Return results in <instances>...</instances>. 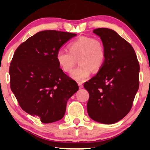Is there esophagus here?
Returning a JSON list of instances; mask_svg holds the SVG:
<instances>
[{"instance_id":"1","label":"esophagus","mask_w":150,"mask_h":150,"mask_svg":"<svg viewBox=\"0 0 150 150\" xmlns=\"http://www.w3.org/2000/svg\"><path fill=\"white\" fill-rule=\"evenodd\" d=\"M78 85H79V87H80V89H82V87H83V84H82V82H78Z\"/></svg>"}]
</instances>
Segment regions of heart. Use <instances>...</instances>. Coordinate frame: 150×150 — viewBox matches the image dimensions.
<instances>
[{
  "instance_id": "obj_1",
  "label": "heart",
  "mask_w": 150,
  "mask_h": 150,
  "mask_svg": "<svg viewBox=\"0 0 150 150\" xmlns=\"http://www.w3.org/2000/svg\"><path fill=\"white\" fill-rule=\"evenodd\" d=\"M68 49L69 51L59 50L56 53V61L63 71L69 73L79 58L80 65L70 73V77L79 82L87 80L92 69L95 71L100 69L106 58L104 43L88 36H82L70 43Z\"/></svg>"
}]
</instances>
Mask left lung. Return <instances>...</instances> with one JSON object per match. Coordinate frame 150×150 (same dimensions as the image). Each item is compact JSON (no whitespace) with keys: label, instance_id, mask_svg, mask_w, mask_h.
I'll return each mask as SVG.
<instances>
[{"label":"left lung","instance_id":"8db88e82","mask_svg":"<svg viewBox=\"0 0 150 150\" xmlns=\"http://www.w3.org/2000/svg\"><path fill=\"white\" fill-rule=\"evenodd\" d=\"M93 32L104 43L106 58L97 75L84 84L89 94L87 112L95 121L113 124L131 109L139 88L140 65L132 46L115 31L98 28Z\"/></svg>","mask_w":150,"mask_h":150}]
</instances>
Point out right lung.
<instances>
[{"mask_svg":"<svg viewBox=\"0 0 150 150\" xmlns=\"http://www.w3.org/2000/svg\"><path fill=\"white\" fill-rule=\"evenodd\" d=\"M76 35L56 30L38 32L18 46L10 63V88L20 107L44 123L63 118L67 101L79 89L56 61L60 48Z\"/></svg>","mask_w":150,"mask_h":150,"instance_id":"obj_1","label":"right lung"}]
</instances>
